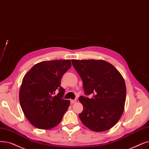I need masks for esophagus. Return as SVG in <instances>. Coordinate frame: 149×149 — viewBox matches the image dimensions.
<instances>
[{
	"instance_id": "obj_1",
	"label": "esophagus",
	"mask_w": 149,
	"mask_h": 149,
	"mask_svg": "<svg viewBox=\"0 0 149 149\" xmlns=\"http://www.w3.org/2000/svg\"><path fill=\"white\" fill-rule=\"evenodd\" d=\"M70 103H77V100L75 99V100H70Z\"/></svg>"
}]
</instances>
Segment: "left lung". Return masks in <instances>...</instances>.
<instances>
[{
  "label": "left lung",
  "mask_w": 149,
  "mask_h": 149,
  "mask_svg": "<svg viewBox=\"0 0 149 149\" xmlns=\"http://www.w3.org/2000/svg\"><path fill=\"white\" fill-rule=\"evenodd\" d=\"M72 65L83 81L86 95L80 96L83 106L79 118L91 130L102 132L114 126L124 110L125 80L111 63L102 60H72Z\"/></svg>",
  "instance_id": "obj_1"
}]
</instances>
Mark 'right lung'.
Instances as JSON below:
<instances>
[{
  "mask_svg": "<svg viewBox=\"0 0 149 149\" xmlns=\"http://www.w3.org/2000/svg\"><path fill=\"white\" fill-rule=\"evenodd\" d=\"M71 67L70 60L44 61L36 64L22 79L19 102L26 118L34 127L49 130L58 125L70 105L63 99L64 74ZM57 91L56 96L54 94Z\"/></svg>",
  "mask_w": 149,
  "mask_h": 149,
  "instance_id": "add662e5",
  "label": "right lung"
}]
</instances>
